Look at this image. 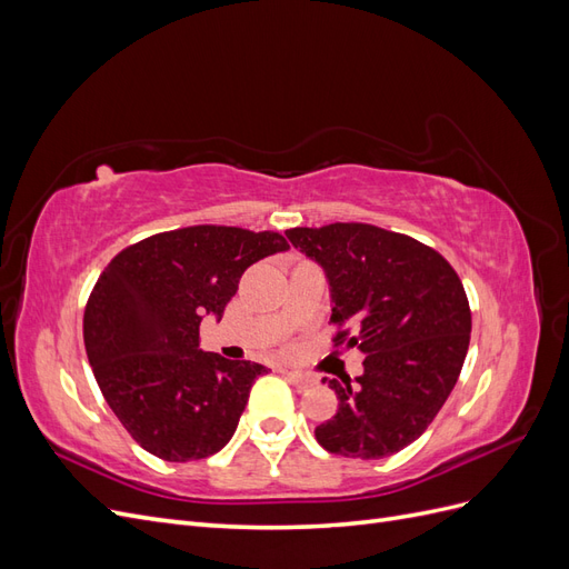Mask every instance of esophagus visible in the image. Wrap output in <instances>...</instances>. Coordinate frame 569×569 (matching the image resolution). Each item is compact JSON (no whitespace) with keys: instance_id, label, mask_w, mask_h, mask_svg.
Returning <instances> with one entry per match:
<instances>
[{"instance_id":"obj_1","label":"esophagus","mask_w":569,"mask_h":569,"mask_svg":"<svg viewBox=\"0 0 569 569\" xmlns=\"http://www.w3.org/2000/svg\"><path fill=\"white\" fill-rule=\"evenodd\" d=\"M284 375H287V380L291 382V387H297V389H308V387L316 385V377H308V375L297 372V370H287Z\"/></svg>"}]
</instances>
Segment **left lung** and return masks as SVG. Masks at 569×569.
<instances>
[{"label":"left lung","instance_id":"obj_1","mask_svg":"<svg viewBox=\"0 0 569 569\" xmlns=\"http://www.w3.org/2000/svg\"><path fill=\"white\" fill-rule=\"evenodd\" d=\"M287 237L327 274L335 347L366 353L353 387L322 380L339 408L316 427L318 443L363 460L406 449L437 418L468 356L472 316L458 272L432 247L368 222L291 228Z\"/></svg>","mask_w":569,"mask_h":569}]
</instances>
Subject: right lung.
I'll list each match as a JSON object with an SVG mask.
<instances>
[{"label": "right lung", "instance_id": "right-lung-1", "mask_svg": "<svg viewBox=\"0 0 569 569\" xmlns=\"http://www.w3.org/2000/svg\"><path fill=\"white\" fill-rule=\"evenodd\" d=\"M280 232L192 226L151 234L111 258L84 306L94 380L144 451L201 460L226 446L266 368L199 349L203 313L222 318L239 278L287 251Z\"/></svg>", "mask_w": 569, "mask_h": 569}]
</instances>
